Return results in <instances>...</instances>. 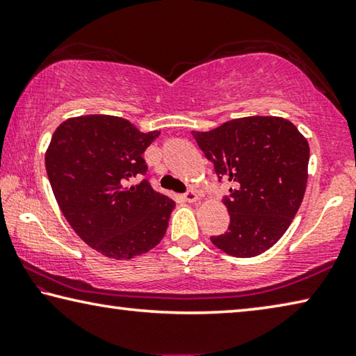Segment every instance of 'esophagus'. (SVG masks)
Returning <instances> with one entry per match:
<instances>
[{"instance_id":"1","label":"esophagus","mask_w":356,"mask_h":356,"mask_svg":"<svg viewBox=\"0 0 356 356\" xmlns=\"http://www.w3.org/2000/svg\"><path fill=\"white\" fill-rule=\"evenodd\" d=\"M182 200L187 201V203H195V201H198V195L193 190H188V192H185L182 195Z\"/></svg>"}]
</instances>
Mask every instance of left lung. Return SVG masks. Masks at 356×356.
Masks as SVG:
<instances>
[{"mask_svg":"<svg viewBox=\"0 0 356 356\" xmlns=\"http://www.w3.org/2000/svg\"><path fill=\"white\" fill-rule=\"evenodd\" d=\"M192 134L219 180L232 182L222 200L229 230L211 241L233 257L265 252L284 235L304 200L309 142L280 116H246Z\"/></svg>","mask_w":356,"mask_h":356,"instance_id":"8db88e82","label":"left lung"}]
</instances>
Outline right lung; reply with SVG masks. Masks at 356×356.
<instances>
[{
	"label": "right lung",
	"mask_w": 356,
	"mask_h": 356,
	"mask_svg": "<svg viewBox=\"0 0 356 356\" xmlns=\"http://www.w3.org/2000/svg\"><path fill=\"white\" fill-rule=\"evenodd\" d=\"M160 131L140 132L120 116L68 118L52 134L46 171L57 204L76 235L105 257L124 261L163 240L176 203L143 179L142 153Z\"/></svg>",
	"instance_id": "obj_1"
}]
</instances>
